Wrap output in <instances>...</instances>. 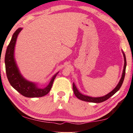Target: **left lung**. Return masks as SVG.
Here are the masks:
<instances>
[{"instance_id": "left-lung-1", "label": "left lung", "mask_w": 133, "mask_h": 133, "mask_svg": "<svg viewBox=\"0 0 133 133\" xmlns=\"http://www.w3.org/2000/svg\"><path fill=\"white\" fill-rule=\"evenodd\" d=\"M122 53L123 55V57H124V66H123V72H122V77L121 80H120L119 83H118L117 86H116V88H114L113 90L111 91L110 92H109L108 94H107V95L102 96V97H90V96L83 95V94L81 93V92L79 91V90H77V88H76L74 83H72V88H73L74 93L75 94L76 97H77L78 99L81 100V101H83L85 102H92V103H101L107 101V99H108L109 98L111 97L112 96H113L116 92L118 91L119 90V89L121 88L122 85L123 83V80H124L125 75V70H126V66H127V61H126L125 54L123 51H122Z\"/></svg>"}]
</instances>
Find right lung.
Wrapping results in <instances>:
<instances>
[{
  "mask_svg": "<svg viewBox=\"0 0 133 133\" xmlns=\"http://www.w3.org/2000/svg\"><path fill=\"white\" fill-rule=\"evenodd\" d=\"M22 28H19L14 32L7 47L5 57L6 76L11 85L22 95L26 97H39L50 92L57 73L52 76L49 84L44 88H39L36 83L27 81L20 72L14 59V48L17 36Z\"/></svg>",
  "mask_w": 133,
  "mask_h": 133,
  "instance_id": "add662e5",
  "label": "right lung"
}]
</instances>
